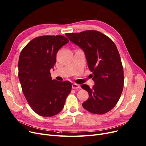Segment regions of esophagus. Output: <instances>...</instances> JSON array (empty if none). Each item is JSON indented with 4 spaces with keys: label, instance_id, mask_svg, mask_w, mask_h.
<instances>
[{
    "label": "esophagus",
    "instance_id": "34e87169",
    "mask_svg": "<svg viewBox=\"0 0 146 146\" xmlns=\"http://www.w3.org/2000/svg\"><path fill=\"white\" fill-rule=\"evenodd\" d=\"M72 88L73 89H78L80 88V85L77 84H73L72 85Z\"/></svg>",
    "mask_w": 146,
    "mask_h": 146
}]
</instances>
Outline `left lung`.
I'll return each mask as SVG.
<instances>
[{"instance_id":"left-lung-1","label":"left lung","mask_w":146,"mask_h":146,"mask_svg":"<svg viewBox=\"0 0 146 146\" xmlns=\"http://www.w3.org/2000/svg\"><path fill=\"white\" fill-rule=\"evenodd\" d=\"M66 35L84 50L89 69L93 73L91 78L95 82L93 88L86 84L81 85L89 94L82 106L93 114H105L117 104L125 80L120 54L115 43L108 36L94 30Z\"/></svg>"}]
</instances>
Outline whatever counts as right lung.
<instances>
[{
  "instance_id": "add662e5",
  "label": "right lung",
  "mask_w": 146,
  "mask_h": 146,
  "mask_svg": "<svg viewBox=\"0 0 146 146\" xmlns=\"http://www.w3.org/2000/svg\"><path fill=\"white\" fill-rule=\"evenodd\" d=\"M68 41L62 35L38 36L20 54L19 79L22 91L31 108L39 115L58 114L71 91V82L52 80L50 73L58 51Z\"/></svg>"
}]
</instances>
